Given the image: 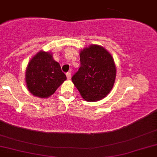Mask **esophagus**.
<instances>
[{
  "instance_id": "obj_1",
  "label": "esophagus",
  "mask_w": 157,
  "mask_h": 157,
  "mask_svg": "<svg viewBox=\"0 0 157 157\" xmlns=\"http://www.w3.org/2000/svg\"><path fill=\"white\" fill-rule=\"evenodd\" d=\"M66 76H67V79H70V78H71V72H67V73H66Z\"/></svg>"
}]
</instances>
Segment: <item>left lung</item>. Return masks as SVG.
Instances as JSON below:
<instances>
[{
    "label": "left lung",
    "mask_w": 157,
    "mask_h": 157,
    "mask_svg": "<svg viewBox=\"0 0 157 157\" xmlns=\"http://www.w3.org/2000/svg\"><path fill=\"white\" fill-rule=\"evenodd\" d=\"M80 63L71 80L82 97L90 102L104 98L113 88L116 78L111 54L101 46L92 44L81 50Z\"/></svg>",
    "instance_id": "obj_1"
}]
</instances>
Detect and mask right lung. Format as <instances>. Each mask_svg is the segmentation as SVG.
Wrapping results in <instances>:
<instances>
[{"mask_svg": "<svg viewBox=\"0 0 157 157\" xmlns=\"http://www.w3.org/2000/svg\"><path fill=\"white\" fill-rule=\"evenodd\" d=\"M58 62L52 54L40 51L30 60L25 71V82L29 91L40 98H47L66 80Z\"/></svg>", "mask_w": 157, "mask_h": 157, "instance_id": "1", "label": "right lung"}]
</instances>
